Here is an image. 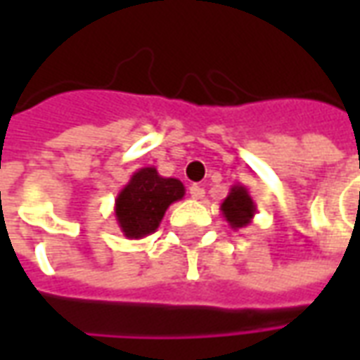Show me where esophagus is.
<instances>
[{
    "label": "esophagus",
    "instance_id": "obj_1",
    "mask_svg": "<svg viewBox=\"0 0 360 360\" xmlns=\"http://www.w3.org/2000/svg\"><path fill=\"white\" fill-rule=\"evenodd\" d=\"M188 195L193 196L195 200H202L206 193H204V188L200 185H193V187L188 188Z\"/></svg>",
    "mask_w": 360,
    "mask_h": 360
}]
</instances>
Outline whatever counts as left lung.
<instances>
[{
    "label": "left lung",
    "mask_w": 360,
    "mask_h": 360,
    "mask_svg": "<svg viewBox=\"0 0 360 360\" xmlns=\"http://www.w3.org/2000/svg\"><path fill=\"white\" fill-rule=\"evenodd\" d=\"M219 210L231 229H243L250 226V221L257 214V204L249 195V188L241 183H235L233 187L229 188V195L224 198Z\"/></svg>",
    "instance_id": "1"
}]
</instances>
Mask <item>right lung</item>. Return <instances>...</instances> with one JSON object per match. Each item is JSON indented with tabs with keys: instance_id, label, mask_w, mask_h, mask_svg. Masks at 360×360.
<instances>
[{
	"instance_id": "obj_1",
	"label": "right lung",
	"mask_w": 360,
	"mask_h": 360,
	"mask_svg": "<svg viewBox=\"0 0 360 360\" xmlns=\"http://www.w3.org/2000/svg\"><path fill=\"white\" fill-rule=\"evenodd\" d=\"M185 196V185L175 177H162L156 167H141L131 175L115 198V219L127 239L154 233L165 210Z\"/></svg>"
}]
</instances>
